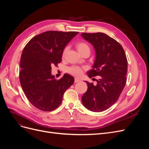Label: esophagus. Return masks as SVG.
I'll return each instance as SVG.
<instances>
[{
    "mask_svg": "<svg viewBox=\"0 0 149 149\" xmlns=\"http://www.w3.org/2000/svg\"><path fill=\"white\" fill-rule=\"evenodd\" d=\"M80 79H78V78H74V82L75 83H78V82H79V81H80Z\"/></svg>",
    "mask_w": 149,
    "mask_h": 149,
    "instance_id": "esophagus-1",
    "label": "esophagus"
}]
</instances>
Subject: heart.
<instances>
[{"label":"heart","mask_w":149,"mask_h":149,"mask_svg":"<svg viewBox=\"0 0 149 149\" xmlns=\"http://www.w3.org/2000/svg\"><path fill=\"white\" fill-rule=\"evenodd\" d=\"M76 48H77L78 51L81 54L85 52H90V48H89V45L87 43H86L84 42H81L77 43L76 44ZM67 50H68V48L66 47L63 49V54H62L63 56H64L65 55L66 53L67 52ZM68 71L69 73L73 74L74 76H79L82 73V70L78 66L70 67L68 69Z\"/></svg>","instance_id":"b5f03b06"}]
</instances>
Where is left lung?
Here are the masks:
<instances>
[{
  "label": "left lung",
  "mask_w": 149,
  "mask_h": 149,
  "mask_svg": "<svg viewBox=\"0 0 149 149\" xmlns=\"http://www.w3.org/2000/svg\"><path fill=\"white\" fill-rule=\"evenodd\" d=\"M83 38L91 43L96 52L89 78L100 76L97 84L86 81L87 91L81 100L84 106L93 112H101L118 100L126 83L127 60L124 49L112 38L103 33H82Z\"/></svg>",
  "instance_id": "obj_1"
}]
</instances>
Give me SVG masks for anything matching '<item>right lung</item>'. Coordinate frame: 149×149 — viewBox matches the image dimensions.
<instances>
[{
	"mask_svg": "<svg viewBox=\"0 0 149 149\" xmlns=\"http://www.w3.org/2000/svg\"><path fill=\"white\" fill-rule=\"evenodd\" d=\"M78 33L47 31L31 38L24 48L20 83L29 101L38 109L51 111L56 109L66 90L74 83V78L68 74L56 80L52 74V66L61 61L66 45Z\"/></svg>",
	"mask_w": 149,
	"mask_h": 149,
	"instance_id": "right-lung-1",
	"label": "right lung"
}]
</instances>
